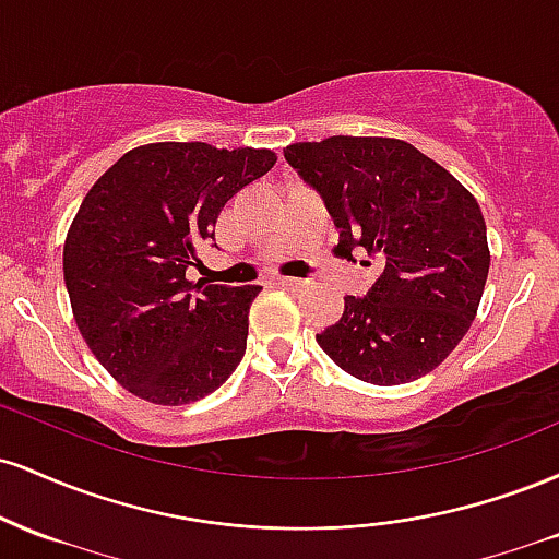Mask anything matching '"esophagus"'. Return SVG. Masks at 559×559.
Segmentation results:
<instances>
[{"instance_id":"obj_1","label":"esophagus","mask_w":559,"mask_h":559,"mask_svg":"<svg viewBox=\"0 0 559 559\" xmlns=\"http://www.w3.org/2000/svg\"><path fill=\"white\" fill-rule=\"evenodd\" d=\"M275 284L284 286V288H305L307 281H299V278H286V275H281V278H275Z\"/></svg>"}]
</instances>
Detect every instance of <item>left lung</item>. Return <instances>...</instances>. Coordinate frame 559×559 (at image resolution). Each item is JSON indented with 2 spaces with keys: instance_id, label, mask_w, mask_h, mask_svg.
Returning <instances> with one entry per match:
<instances>
[{
  "instance_id": "1",
  "label": "left lung",
  "mask_w": 559,
  "mask_h": 559,
  "mask_svg": "<svg viewBox=\"0 0 559 559\" xmlns=\"http://www.w3.org/2000/svg\"><path fill=\"white\" fill-rule=\"evenodd\" d=\"M284 155L325 199L336 252L365 249L383 265L368 297H346L342 320L318 344L376 386L431 373L463 342L489 278L476 197L402 139L329 136L288 144Z\"/></svg>"
}]
</instances>
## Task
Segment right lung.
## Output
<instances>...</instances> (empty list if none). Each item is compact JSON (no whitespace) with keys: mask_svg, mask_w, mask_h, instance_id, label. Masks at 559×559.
Returning a JSON list of instances; mask_svg holds the SVG:
<instances>
[{"mask_svg":"<svg viewBox=\"0 0 559 559\" xmlns=\"http://www.w3.org/2000/svg\"><path fill=\"white\" fill-rule=\"evenodd\" d=\"M275 152L157 141L102 173L70 223L62 273L75 325L126 391L152 404L213 394L247 349L260 286L186 278L221 210Z\"/></svg>","mask_w":559,"mask_h":559,"instance_id":"right-lung-1","label":"right lung"}]
</instances>
